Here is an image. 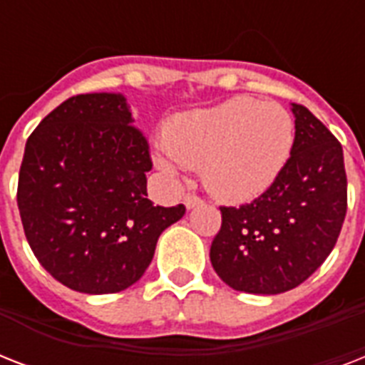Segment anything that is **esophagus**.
I'll use <instances>...</instances> for the list:
<instances>
[{"instance_id":"esophagus-1","label":"esophagus","mask_w":365,"mask_h":365,"mask_svg":"<svg viewBox=\"0 0 365 365\" xmlns=\"http://www.w3.org/2000/svg\"><path fill=\"white\" fill-rule=\"evenodd\" d=\"M202 202H205V200L200 199V197H197V195H193V193H187L185 197H183V205H185V208H187V210H193V208L200 206Z\"/></svg>"}]
</instances>
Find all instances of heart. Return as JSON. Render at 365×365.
I'll list each match as a JSON object with an SVG mask.
<instances>
[{"label":"heart","mask_w":365,"mask_h":365,"mask_svg":"<svg viewBox=\"0 0 365 365\" xmlns=\"http://www.w3.org/2000/svg\"><path fill=\"white\" fill-rule=\"evenodd\" d=\"M294 136V119L286 108L235 96L170 119L163 130L165 149L155 153V163L170 176L180 165L199 166L214 197L246 202L265 193L282 174Z\"/></svg>","instance_id":"b5f03b06"}]
</instances>
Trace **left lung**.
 <instances>
[{"mask_svg": "<svg viewBox=\"0 0 365 365\" xmlns=\"http://www.w3.org/2000/svg\"><path fill=\"white\" fill-rule=\"evenodd\" d=\"M295 138L278 180L254 202L222 206L212 240L217 277L237 292L284 294L305 282L334 250L346 214V174L337 138L292 104Z\"/></svg>", "mask_w": 365, "mask_h": 365, "instance_id": "obj_1", "label": "left lung"}]
</instances>
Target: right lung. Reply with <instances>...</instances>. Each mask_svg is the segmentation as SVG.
Here are the masks:
<instances>
[{
  "label": "right lung",
  "mask_w": 365,
  "mask_h": 365,
  "mask_svg": "<svg viewBox=\"0 0 365 365\" xmlns=\"http://www.w3.org/2000/svg\"><path fill=\"white\" fill-rule=\"evenodd\" d=\"M121 93L77 94L28 138L19 174L20 220L31 252L81 294L123 292L153 259L185 206L148 199L149 145Z\"/></svg>",
  "instance_id": "1"
}]
</instances>
